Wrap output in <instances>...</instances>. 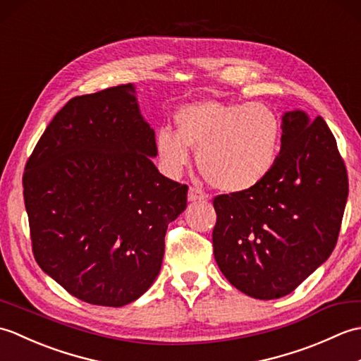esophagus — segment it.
Here are the masks:
<instances>
[{
	"label": "esophagus",
	"instance_id": "1",
	"mask_svg": "<svg viewBox=\"0 0 361 361\" xmlns=\"http://www.w3.org/2000/svg\"><path fill=\"white\" fill-rule=\"evenodd\" d=\"M208 194H204L202 189L198 188H189L188 192V200L189 202H202V200H208Z\"/></svg>",
	"mask_w": 361,
	"mask_h": 361
}]
</instances>
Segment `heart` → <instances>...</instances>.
<instances>
[{"mask_svg":"<svg viewBox=\"0 0 361 361\" xmlns=\"http://www.w3.org/2000/svg\"><path fill=\"white\" fill-rule=\"evenodd\" d=\"M175 130L157 132L155 150L169 175L190 163V147L198 149V167L214 188L243 192L268 178L278 163L282 124L262 102L203 101L183 106Z\"/></svg>","mask_w":361,"mask_h":361,"instance_id":"b5f03b06","label":"heart"}]
</instances>
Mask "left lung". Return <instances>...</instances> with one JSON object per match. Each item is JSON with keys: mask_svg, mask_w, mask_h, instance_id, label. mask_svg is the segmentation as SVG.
<instances>
[{"mask_svg": "<svg viewBox=\"0 0 361 361\" xmlns=\"http://www.w3.org/2000/svg\"><path fill=\"white\" fill-rule=\"evenodd\" d=\"M348 172L324 119L283 113L281 155L259 186L214 198V257L242 293L276 299L323 265L338 239Z\"/></svg>", "mask_w": 361, "mask_h": 361, "instance_id": "8db88e82", "label": "left lung"}]
</instances>
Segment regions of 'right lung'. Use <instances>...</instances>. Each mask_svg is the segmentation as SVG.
Masks as SVG:
<instances>
[{
	"mask_svg": "<svg viewBox=\"0 0 361 361\" xmlns=\"http://www.w3.org/2000/svg\"><path fill=\"white\" fill-rule=\"evenodd\" d=\"M155 157V132L128 83L71 99L27 159L35 260L80 301L122 307L157 279L188 186L161 175Z\"/></svg>",
	"mask_w": 361,
	"mask_h": 361,
	"instance_id": "1",
	"label": "right lung"
}]
</instances>
